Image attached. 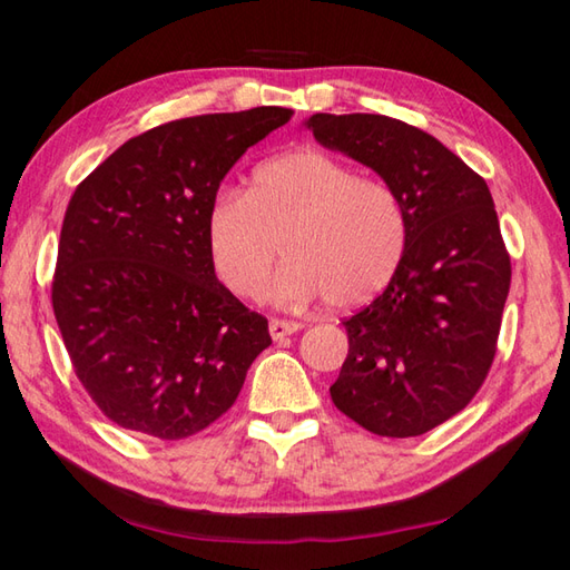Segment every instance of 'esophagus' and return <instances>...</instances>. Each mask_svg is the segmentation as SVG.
<instances>
[{"instance_id":"obj_1","label":"esophagus","mask_w":570,"mask_h":570,"mask_svg":"<svg viewBox=\"0 0 570 570\" xmlns=\"http://www.w3.org/2000/svg\"><path fill=\"white\" fill-rule=\"evenodd\" d=\"M301 331V323L298 321H282V318H272L269 321V333L274 341H282L286 336H292V333Z\"/></svg>"}]
</instances>
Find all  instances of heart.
Instances as JSON below:
<instances>
[{
  "mask_svg": "<svg viewBox=\"0 0 570 570\" xmlns=\"http://www.w3.org/2000/svg\"><path fill=\"white\" fill-rule=\"evenodd\" d=\"M207 252L232 294L256 301L276 276L282 304L326 296L348 311L381 296L403 266L410 222L397 189L358 177L333 155L304 148L262 163L247 193L222 189L207 207Z\"/></svg>",
  "mask_w": 570,
  "mask_h": 570,
  "instance_id": "heart-1",
  "label": "heart"
}]
</instances>
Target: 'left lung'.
<instances>
[{
  "label": "left lung",
  "mask_w": 570,
  "mask_h": 570,
  "mask_svg": "<svg viewBox=\"0 0 570 570\" xmlns=\"http://www.w3.org/2000/svg\"><path fill=\"white\" fill-rule=\"evenodd\" d=\"M323 148L397 189L410 237L385 292L345 318L348 355L331 400L381 438H417L470 405L494 363L511 259L484 177L403 120L316 114Z\"/></svg>",
  "instance_id": "8db88e82"
}]
</instances>
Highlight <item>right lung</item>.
<instances>
[{"instance_id":"obj_1","label":"right lung","mask_w":570,"mask_h":570,"mask_svg":"<svg viewBox=\"0 0 570 570\" xmlns=\"http://www.w3.org/2000/svg\"><path fill=\"white\" fill-rule=\"evenodd\" d=\"M292 116L262 106L170 120L76 187L51 304L76 377L116 425L193 438L272 345L269 321L219 284L205 219L232 165Z\"/></svg>"}]
</instances>
